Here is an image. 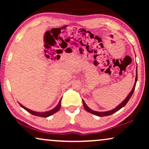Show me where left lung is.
I'll list each match as a JSON object with an SVG mask.
<instances>
[{
    "label": "left lung",
    "mask_w": 149,
    "mask_h": 149,
    "mask_svg": "<svg viewBox=\"0 0 149 149\" xmlns=\"http://www.w3.org/2000/svg\"><path fill=\"white\" fill-rule=\"evenodd\" d=\"M137 80H138V74H137V68H136V79H135V83H134V87L133 88H132V91H130V93L128 94V95L127 97H126V98L122 102L121 104H119V105L117 106V107H116L115 109H113V110H111V111H104V112H98V111H93L92 109H91L90 108H89L87 107L86 104L84 102L83 100H82L83 101V107H84V109L86 110L87 112H89V113H90L91 114H93V115H97V116H99V117H105V116H109V115H111L112 114L116 113V112L119 111L121 109V108H123V107H125L126 105V104L128 102V101H129V100L130 99V97H132V94H133L134 91V89H135V87H136V82H137Z\"/></svg>",
    "instance_id": "1"
}]
</instances>
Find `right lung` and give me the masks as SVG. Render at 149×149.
I'll return each instance as SVG.
<instances>
[{
  "label": "right lung",
  "mask_w": 149,
  "mask_h": 149,
  "mask_svg": "<svg viewBox=\"0 0 149 149\" xmlns=\"http://www.w3.org/2000/svg\"><path fill=\"white\" fill-rule=\"evenodd\" d=\"M62 100V99H61ZM61 100L59 102L58 104L56 106V107L54 108V109H53L52 110H50V111H46V112H42V113H40V112H36V111H32V110L30 109H28L27 108H26L25 107H24L23 105H22L21 104H19V105L21 106V107L23 108L24 109H25L26 111H28V113H30V114H32V115H35V116H38V117H49V116L54 115V113H56V112H58L59 110L60 109V107H61Z\"/></svg>",
  "instance_id": "right-lung-1"
}]
</instances>
